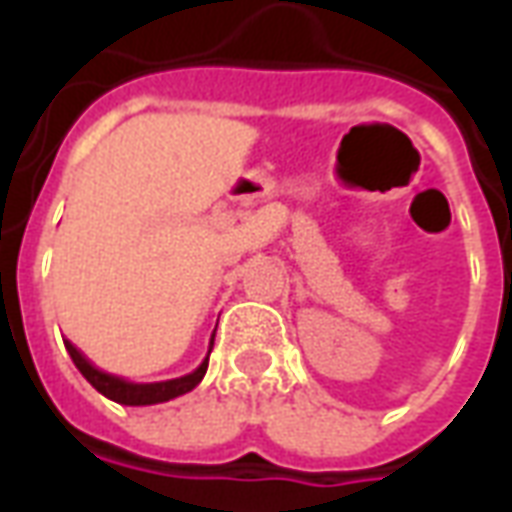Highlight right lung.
Returning a JSON list of instances; mask_svg holds the SVG:
<instances>
[{
	"label": "right lung",
	"mask_w": 512,
	"mask_h": 512,
	"mask_svg": "<svg viewBox=\"0 0 512 512\" xmlns=\"http://www.w3.org/2000/svg\"><path fill=\"white\" fill-rule=\"evenodd\" d=\"M65 348H68V354H71L73 365L79 367V373H82L101 395L109 397V400H115L120 406H153V403H167L172 397L191 392V389L202 381L205 370H208V359H205V362H202L194 373H189V376L172 378V381H156V384H131L126 378L104 373V370H98L93 362H87L82 351H79L71 340H65ZM208 354H211V351H208Z\"/></svg>",
	"instance_id": "obj_1"
}]
</instances>
